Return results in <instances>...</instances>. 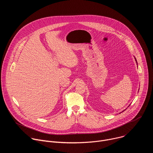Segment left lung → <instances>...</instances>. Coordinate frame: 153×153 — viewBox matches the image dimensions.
<instances>
[{"instance_id":"left-lung-1","label":"left lung","mask_w":153,"mask_h":153,"mask_svg":"<svg viewBox=\"0 0 153 153\" xmlns=\"http://www.w3.org/2000/svg\"><path fill=\"white\" fill-rule=\"evenodd\" d=\"M136 62H137V61H136Z\"/></svg>"}]
</instances>
